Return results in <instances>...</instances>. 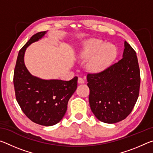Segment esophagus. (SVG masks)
<instances>
[{
	"mask_svg": "<svg viewBox=\"0 0 153 153\" xmlns=\"http://www.w3.org/2000/svg\"><path fill=\"white\" fill-rule=\"evenodd\" d=\"M78 83L79 84H84V83L85 82V81H84V79L82 78V77H79L78 78Z\"/></svg>",
	"mask_w": 153,
	"mask_h": 153,
	"instance_id": "34e87169",
	"label": "esophagus"
}]
</instances>
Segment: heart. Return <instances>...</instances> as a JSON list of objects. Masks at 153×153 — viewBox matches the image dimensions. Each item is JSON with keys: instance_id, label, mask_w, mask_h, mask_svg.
<instances>
[{"instance_id": "heart-1", "label": "heart", "mask_w": 153, "mask_h": 153, "mask_svg": "<svg viewBox=\"0 0 153 153\" xmlns=\"http://www.w3.org/2000/svg\"><path fill=\"white\" fill-rule=\"evenodd\" d=\"M116 55V48L104 41L93 40L90 41L80 53V58L84 60L90 59L88 68L93 71L102 70L109 65Z\"/></svg>"}]
</instances>
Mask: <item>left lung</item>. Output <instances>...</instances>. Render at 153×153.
I'll return each mask as SVG.
<instances>
[{"label": "left lung", "instance_id": "8db88e82", "mask_svg": "<svg viewBox=\"0 0 153 153\" xmlns=\"http://www.w3.org/2000/svg\"><path fill=\"white\" fill-rule=\"evenodd\" d=\"M124 46L122 59L102 71L87 75L90 108L104 123L126 119L139 96L140 73L136 53L126 41Z\"/></svg>", "mask_w": 153, "mask_h": 153}]
</instances>
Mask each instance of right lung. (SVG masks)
<instances>
[{
  "label": "right lung",
  "mask_w": 153,
  "mask_h": 153,
  "mask_svg": "<svg viewBox=\"0 0 153 153\" xmlns=\"http://www.w3.org/2000/svg\"><path fill=\"white\" fill-rule=\"evenodd\" d=\"M46 33L33 35L20 49L13 75L15 97L23 112L36 123L45 126L55 125L66 113L67 103L77 86V77L68 81L44 80L33 77L25 66V49Z\"/></svg>",
  "instance_id": "add662e5"
}]
</instances>
